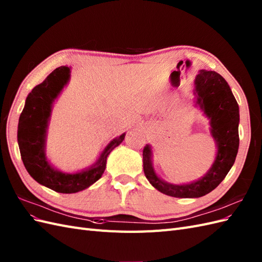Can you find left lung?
<instances>
[{
    "instance_id": "1",
    "label": "left lung",
    "mask_w": 262,
    "mask_h": 262,
    "mask_svg": "<svg viewBox=\"0 0 262 262\" xmlns=\"http://www.w3.org/2000/svg\"><path fill=\"white\" fill-rule=\"evenodd\" d=\"M196 103L209 119L210 133L217 146L213 165L202 179L189 184L167 183L161 180L152 166V150L143 148V169L152 186L165 195L178 199L202 197L215 189L234 165L239 147V107L223 77L211 70H201L195 78Z\"/></svg>"
}]
</instances>
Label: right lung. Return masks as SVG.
Here are the masks:
<instances>
[{"label": "right lung", "instance_id": "obj_1", "mask_svg": "<svg viewBox=\"0 0 262 262\" xmlns=\"http://www.w3.org/2000/svg\"><path fill=\"white\" fill-rule=\"evenodd\" d=\"M70 77V68H56L47 78L28 94L25 107L19 116L17 142L20 157L28 174L55 192L73 194L93 185L101 178L110 152L122 142L125 133L112 140L104 147L96 163L84 171L68 174L54 168L45 155L46 131L55 99L66 86Z\"/></svg>", "mask_w": 262, "mask_h": 262}]
</instances>
